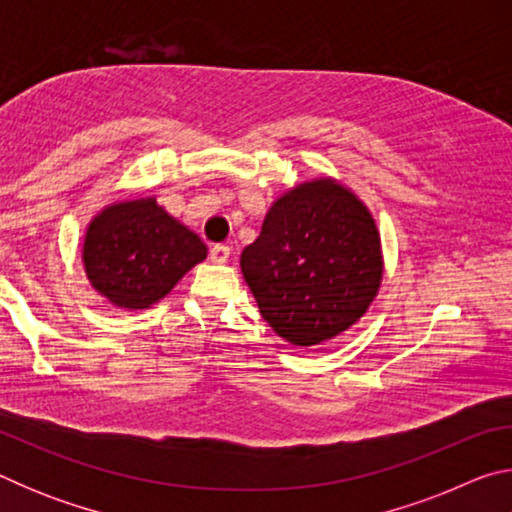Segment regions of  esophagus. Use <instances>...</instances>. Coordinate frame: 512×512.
I'll use <instances>...</instances> for the list:
<instances>
[{"label": "esophagus", "instance_id": "1", "mask_svg": "<svg viewBox=\"0 0 512 512\" xmlns=\"http://www.w3.org/2000/svg\"><path fill=\"white\" fill-rule=\"evenodd\" d=\"M210 259L214 264H225L230 259V246H223V244H216L210 248Z\"/></svg>", "mask_w": 512, "mask_h": 512}]
</instances>
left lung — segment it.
Segmentation results:
<instances>
[{
  "label": "left lung",
  "instance_id": "8db88e82",
  "mask_svg": "<svg viewBox=\"0 0 512 512\" xmlns=\"http://www.w3.org/2000/svg\"><path fill=\"white\" fill-rule=\"evenodd\" d=\"M241 273L259 314L298 348L334 339L375 300L384 257L375 219L332 178L293 187L268 210L241 253Z\"/></svg>",
  "mask_w": 512,
  "mask_h": 512
}]
</instances>
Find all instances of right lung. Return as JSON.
Here are the masks:
<instances>
[{
  "label": "right lung",
  "instance_id": "1",
  "mask_svg": "<svg viewBox=\"0 0 512 512\" xmlns=\"http://www.w3.org/2000/svg\"><path fill=\"white\" fill-rule=\"evenodd\" d=\"M205 257L201 237L153 196L108 205L90 221L83 239L88 280L121 309H149Z\"/></svg>",
  "mask_w": 512,
  "mask_h": 512
}]
</instances>
